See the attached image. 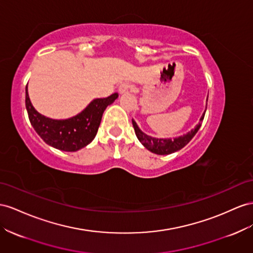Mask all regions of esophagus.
I'll return each mask as SVG.
<instances>
[{
    "label": "esophagus",
    "instance_id": "obj_1",
    "mask_svg": "<svg viewBox=\"0 0 253 253\" xmlns=\"http://www.w3.org/2000/svg\"><path fill=\"white\" fill-rule=\"evenodd\" d=\"M129 88H131V85H129L128 83H122L118 87V91L120 94H124L129 90Z\"/></svg>",
    "mask_w": 253,
    "mask_h": 253
}]
</instances>
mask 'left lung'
I'll list each match as a JSON object with an SVG mask.
<instances>
[{"label": "left lung", "mask_w": 253, "mask_h": 253, "mask_svg": "<svg viewBox=\"0 0 253 253\" xmlns=\"http://www.w3.org/2000/svg\"><path fill=\"white\" fill-rule=\"evenodd\" d=\"M207 102H208V99H207ZM206 111H207V108H206ZM206 111H204V113L202 114L201 118L199 120V124H198L193 129H190V131L186 134L179 136V137H174L173 139L151 137V136H149L146 133H143L138 127L137 124H136L133 119H132V124H133L134 129H135V134H136V136H137L138 140L143 145V147L148 149L149 151H151L152 153L159 154V155H166V154H171V153L179 151V150L185 147L187 143L192 140V138L198 132V129H199L201 126L204 115H206Z\"/></svg>", "instance_id": "1"}]
</instances>
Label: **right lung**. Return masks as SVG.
Masks as SVG:
<instances>
[{
	"label": "right lung",
	"mask_w": 253,
	"mask_h": 253,
	"mask_svg": "<svg viewBox=\"0 0 253 253\" xmlns=\"http://www.w3.org/2000/svg\"><path fill=\"white\" fill-rule=\"evenodd\" d=\"M117 98L118 93L115 92L107 98L94 99L78 115L57 120L39 114L30 100L27 86L25 88V106L31 125L45 143L67 152L89 145L97 135L105 108Z\"/></svg>",
	"instance_id": "obj_1"
}]
</instances>
